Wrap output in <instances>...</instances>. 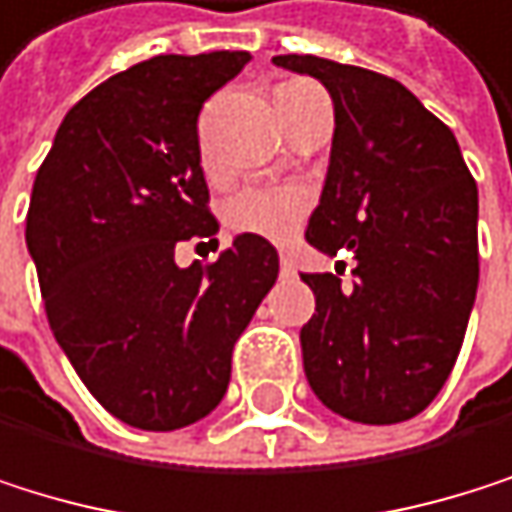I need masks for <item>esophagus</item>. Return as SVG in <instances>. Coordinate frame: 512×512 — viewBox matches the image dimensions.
I'll return each instance as SVG.
<instances>
[{"instance_id": "obj_1", "label": "esophagus", "mask_w": 512, "mask_h": 512, "mask_svg": "<svg viewBox=\"0 0 512 512\" xmlns=\"http://www.w3.org/2000/svg\"><path fill=\"white\" fill-rule=\"evenodd\" d=\"M279 267H282V276H294V273H297V267H294V261L288 258V254H282V261H279Z\"/></svg>"}]
</instances>
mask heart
<instances>
[{
    "mask_svg": "<svg viewBox=\"0 0 512 512\" xmlns=\"http://www.w3.org/2000/svg\"><path fill=\"white\" fill-rule=\"evenodd\" d=\"M291 84H303V81H291ZM221 218L230 233L261 236L267 242L282 245V242H291L303 230L309 218V197L297 188L248 185L224 200Z\"/></svg>",
    "mask_w": 512,
    "mask_h": 512,
    "instance_id": "heart-1",
    "label": "heart"
}]
</instances>
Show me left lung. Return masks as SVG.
Instances as JSON below:
<instances>
[{
    "label": "left lung",
    "instance_id": "8db88e82",
    "mask_svg": "<svg viewBox=\"0 0 512 512\" xmlns=\"http://www.w3.org/2000/svg\"><path fill=\"white\" fill-rule=\"evenodd\" d=\"M334 99V148L306 242L355 251V282L303 273L315 315L303 370L318 400L361 425L419 416L446 385L480 282L477 181L452 130L388 75L312 54L273 57Z\"/></svg>",
    "mask_w": 512,
    "mask_h": 512
}]
</instances>
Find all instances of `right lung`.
<instances>
[{
  "instance_id": "1",
  "label": "right lung",
  "mask_w": 512,
  "mask_h": 512,
  "mask_svg": "<svg viewBox=\"0 0 512 512\" xmlns=\"http://www.w3.org/2000/svg\"><path fill=\"white\" fill-rule=\"evenodd\" d=\"M248 60L160 54L112 75L69 108L32 185L26 248L51 331L87 391L142 431L221 404L233 343L279 276L276 248L245 233L212 264H175L181 239L218 233L197 118Z\"/></svg>"
}]
</instances>
